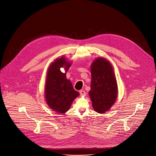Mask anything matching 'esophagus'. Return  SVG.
<instances>
[{"label": "esophagus", "instance_id": "34e87169", "mask_svg": "<svg viewBox=\"0 0 156 156\" xmlns=\"http://www.w3.org/2000/svg\"><path fill=\"white\" fill-rule=\"evenodd\" d=\"M80 94L81 96H86V93L84 91H83V90H81V91H80Z\"/></svg>", "mask_w": 156, "mask_h": 156}]
</instances>
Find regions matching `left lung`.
Instances as JSON below:
<instances>
[{"label":"left lung","instance_id":"obj_1","mask_svg":"<svg viewBox=\"0 0 156 156\" xmlns=\"http://www.w3.org/2000/svg\"><path fill=\"white\" fill-rule=\"evenodd\" d=\"M91 90L89 95L96 112L104 114L116 101L117 80L112 65L103 57L97 58L91 64Z\"/></svg>","mask_w":156,"mask_h":156}]
</instances>
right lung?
Masks as SVG:
<instances>
[{"label":"right lung","mask_w":156,"mask_h":156,"mask_svg":"<svg viewBox=\"0 0 156 156\" xmlns=\"http://www.w3.org/2000/svg\"><path fill=\"white\" fill-rule=\"evenodd\" d=\"M72 63L64 57L56 58L48 69L45 84V98L49 107L59 114H64L69 110L74 99L80 94L75 91L72 83L66 79V72ZM64 67L65 73L61 72Z\"/></svg>","instance_id":"obj_1"}]
</instances>
